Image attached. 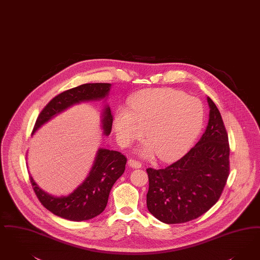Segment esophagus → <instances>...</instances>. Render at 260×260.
Listing matches in <instances>:
<instances>
[{
	"label": "esophagus",
	"mask_w": 260,
	"mask_h": 260,
	"mask_svg": "<svg viewBox=\"0 0 260 260\" xmlns=\"http://www.w3.org/2000/svg\"><path fill=\"white\" fill-rule=\"evenodd\" d=\"M127 166L132 168H141L142 165L139 161H136L135 159H128L127 160Z\"/></svg>",
	"instance_id": "esophagus-1"
}]
</instances>
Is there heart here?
<instances>
[{
  "label": "heart",
  "instance_id": "b5f03b06",
  "mask_svg": "<svg viewBox=\"0 0 260 260\" xmlns=\"http://www.w3.org/2000/svg\"><path fill=\"white\" fill-rule=\"evenodd\" d=\"M203 123L201 102L170 88L138 92L131 99L128 109L118 108L113 119L120 145H132L142 137L145 129L148 141L139 146L136 153L143 157L156 154L164 161L182 156L197 139Z\"/></svg>",
  "mask_w": 260,
  "mask_h": 260
}]
</instances>
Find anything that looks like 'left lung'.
<instances>
[{
  "mask_svg": "<svg viewBox=\"0 0 260 260\" xmlns=\"http://www.w3.org/2000/svg\"><path fill=\"white\" fill-rule=\"evenodd\" d=\"M207 103V127L196 146L165 169H147V208L167 224L206 213L217 203L229 178V136L217 105L209 96Z\"/></svg>",
  "mask_w": 260,
  "mask_h": 260,
  "instance_id": "1",
  "label": "left lung"
}]
</instances>
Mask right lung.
<instances>
[{"mask_svg":"<svg viewBox=\"0 0 260 260\" xmlns=\"http://www.w3.org/2000/svg\"><path fill=\"white\" fill-rule=\"evenodd\" d=\"M111 86L109 83L83 84L56 95L38 117L32 135L42 125L75 104L102 102L104 104L101 117L103 135L108 136L113 122L109 104L106 103ZM125 164L126 158L121 153L108 148H99L88 176L69 196L55 197L40 187L31 175L30 181L37 197L47 210L60 218L82 221L104 212L110 190L115 182L123 175Z\"/></svg>","mask_w":260,"mask_h":260,"instance_id":"add662e5","label":"right lung"}]
</instances>
